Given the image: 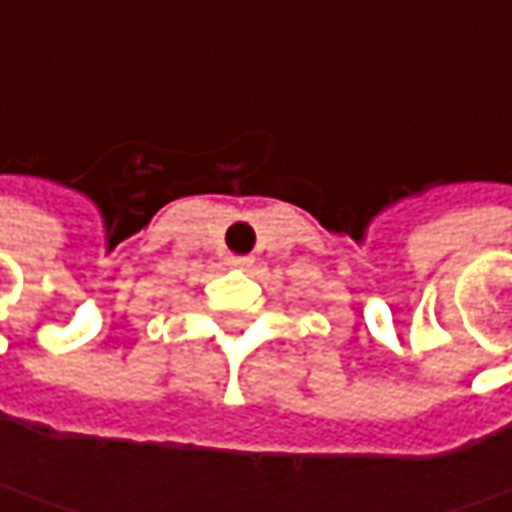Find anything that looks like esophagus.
I'll use <instances>...</instances> for the list:
<instances>
[{
    "label": "esophagus",
    "instance_id": "esophagus-1",
    "mask_svg": "<svg viewBox=\"0 0 512 512\" xmlns=\"http://www.w3.org/2000/svg\"><path fill=\"white\" fill-rule=\"evenodd\" d=\"M227 265L239 267V270H247V267L253 265V259H250V256H227Z\"/></svg>",
    "mask_w": 512,
    "mask_h": 512
}]
</instances>
